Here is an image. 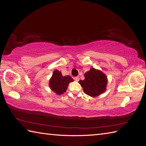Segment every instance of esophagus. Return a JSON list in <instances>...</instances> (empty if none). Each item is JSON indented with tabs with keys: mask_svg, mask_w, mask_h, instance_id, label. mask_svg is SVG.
Here are the masks:
<instances>
[{
	"mask_svg": "<svg viewBox=\"0 0 146 146\" xmlns=\"http://www.w3.org/2000/svg\"><path fill=\"white\" fill-rule=\"evenodd\" d=\"M74 80H76V82H78V80H80V78H79V77H78V76L76 77H74Z\"/></svg>",
	"mask_w": 146,
	"mask_h": 146,
	"instance_id": "esophagus-1",
	"label": "esophagus"
}]
</instances>
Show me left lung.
Instances as JSON below:
<instances>
[{
  "instance_id": "left-lung-1",
  "label": "left lung",
  "mask_w": 146,
  "mask_h": 146,
  "mask_svg": "<svg viewBox=\"0 0 146 146\" xmlns=\"http://www.w3.org/2000/svg\"><path fill=\"white\" fill-rule=\"evenodd\" d=\"M85 80L78 83L83 88L84 92L91 97H97L102 94L107 89L108 78L106 75L100 70L91 68L85 75Z\"/></svg>"
}]
</instances>
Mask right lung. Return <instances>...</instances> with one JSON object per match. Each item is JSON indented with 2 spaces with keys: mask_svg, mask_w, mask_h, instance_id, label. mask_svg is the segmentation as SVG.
Returning a JSON list of instances; mask_svg holds the SVG:
<instances>
[{
  "mask_svg": "<svg viewBox=\"0 0 146 146\" xmlns=\"http://www.w3.org/2000/svg\"><path fill=\"white\" fill-rule=\"evenodd\" d=\"M73 81L72 77L68 76H63L60 71L55 69L50 78L48 85L50 90L55 93L57 95H61L67 90L69 83Z\"/></svg>",
  "mask_w": 146,
  "mask_h": 146,
  "instance_id": "add662e5",
  "label": "right lung"
}]
</instances>
